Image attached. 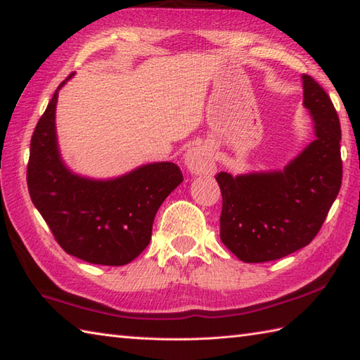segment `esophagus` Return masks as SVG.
I'll return each mask as SVG.
<instances>
[{
    "mask_svg": "<svg viewBox=\"0 0 360 360\" xmlns=\"http://www.w3.org/2000/svg\"><path fill=\"white\" fill-rule=\"evenodd\" d=\"M186 167L195 176L213 174L217 170L215 151L207 143L190 148L186 155Z\"/></svg>",
    "mask_w": 360,
    "mask_h": 360,
    "instance_id": "34e87169",
    "label": "esophagus"
}]
</instances>
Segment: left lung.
Returning <instances> with one entry per match:
<instances>
[{"instance_id":"8db88e82","label":"left lung","mask_w":360,"mask_h":360,"mask_svg":"<svg viewBox=\"0 0 360 360\" xmlns=\"http://www.w3.org/2000/svg\"><path fill=\"white\" fill-rule=\"evenodd\" d=\"M302 80L316 139L283 170L215 176L223 195L221 241L244 263L272 262L308 246L339 195L338 112L314 79L303 74Z\"/></svg>"}]
</instances>
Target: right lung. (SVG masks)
<instances>
[{"mask_svg":"<svg viewBox=\"0 0 360 360\" xmlns=\"http://www.w3.org/2000/svg\"><path fill=\"white\" fill-rule=\"evenodd\" d=\"M60 83L30 139V200L65 252L83 262L124 266L151 240L153 221L182 181L173 162H153L111 179L70 170L60 155L56 108Z\"/></svg>","mask_w":360,"mask_h":360,"instance_id":"add662e5","label":"right lung"}]
</instances>
